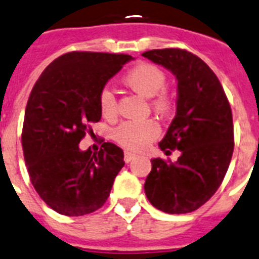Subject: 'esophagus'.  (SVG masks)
Instances as JSON below:
<instances>
[{"mask_svg": "<svg viewBox=\"0 0 259 259\" xmlns=\"http://www.w3.org/2000/svg\"><path fill=\"white\" fill-rule=\"evenodd\" d=\"M136 157H137V155L133 154V152L125 151V154H123V160H125V163H130V161L134 160Z\"/></svg>", "mask_w": 259, "mask_h": 259, "instance_id": "34e87169", "label": "esophagus"}]
</instances>
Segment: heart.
<instances>
[{"label":"heart","mask_w":259,"mask_h":259,"mask_svg":"<svg viewBox=\"0 0 259 259\" xmlns=\"http://www.w3.org/2000/svg\"><path fill=\"white\" fill-rule=\"evenodd\" d=\"M165 74L161 69L151 64H139L130 69L123 76V83L133 91L138 92L143 98H155L152 104L155 109L165 112L170 107V99L165 92ZM99 104L103 116L112 117L117 112V100L114 92L109 87H104L99 94ZM160 134V127L155 121L147 120L141 122L125 121L117 127L113 137L117 142L132 151H142Z\"/></svg>","instance_id":"heart-1"}]
</instances>
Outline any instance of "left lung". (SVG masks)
<instances>
[{
  "instance_id": "8db88e82",
  "label": "left lung",
  "mask_w": 259,
  "mask_h": 259,
  "mask_svg": "<svg viewBox=\"0 0 259 259\" xmlns=\"http://www.w3.org/2000/svg\"><path fill=\"white\" fill-rule=\"evenodd\" d=\"M142 56L176 78V116L159 147L165 154L175 148L181 152L175 163L151 159L146 197L163 212H192L215 194L228 170L233 154L231 107L215 73L190 52L154 49Z\"/></svg>"
}]
</instances>
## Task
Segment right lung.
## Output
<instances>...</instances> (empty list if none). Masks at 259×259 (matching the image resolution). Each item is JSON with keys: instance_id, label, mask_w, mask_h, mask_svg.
<instances>
[{"instance_id": "add662e5", "label": "right lung", "mask_w": 259, "mask_h": 259, "mask_svg": "<svg viewBox=\"0 0 259 259\" xmlns=\"http://www.w3.org/2000/svg\"><path fill=\"white\" fill-rule=\"evenodd\" d=\"M134 58L129 55L70 52L46 67L24 112L22 145L28 175L56 212L82 217L99 210L125 165L123 151L104 142L82 151L90 123L102 118L99 94Z\"/></svg>"}]
</instances>
